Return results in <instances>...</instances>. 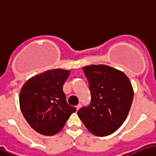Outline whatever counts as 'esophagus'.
Returning a JSON list of instances; mask_svg holds the SVG:
<instances>
[{"instance_id":"esophagus-1","label":"esophagus","mask_w":156,"mask_h":156,"mask_svg":"<svg viewBox=\"0 0 156 156\" xmlns=\"http://www.w3.org/2000/svg\"><path fill=\"white\" fill-rule=\"evenodd\" d=\"M80 108H81V105H77L76 107V111H78V110H79Z\"/></svg>"}]
</instances>
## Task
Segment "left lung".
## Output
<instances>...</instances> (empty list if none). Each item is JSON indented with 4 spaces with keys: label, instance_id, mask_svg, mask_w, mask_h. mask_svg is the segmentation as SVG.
I'll use <instances>...</instances> for the list:
<instances>
[{
    "label": "left lung",
    "instance_id": "obj_1",
    "mask_svg": "<svg viewBox=\"0 0 156 156\" xmlns=\"http://www.w3.org/2000/svg\"><path fill=\"white\" fill-rule=\"evenodd\" d=\"M91 92V104L78 110L89 132L98 136L110 135L126 120L133 99V88L122 71L107 65L83 67Z\"/></svg>",
    "mask_w": 156,
    "mask_h": 156
}]
</instances>
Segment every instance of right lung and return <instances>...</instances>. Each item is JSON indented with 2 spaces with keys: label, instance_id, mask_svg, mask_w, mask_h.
<instances>
[{
  "label": "right lung",
  "instance_id": "obj_1",
  "mask_svg": "<svg viewBox=\"0 0 156 156\" xmlns=\"http://www.w3.org/2000/svg\"><path fill=\"white\" fill-rule=\"evenodd\" d=\"M70 72L51 69L29 78L21 88V112L30 127L42 135L57 134L76 110L66 101L62 90Z\"/></svg>",
  "mask_w": 156,
  "mask_h": 156
}]
</instances>
